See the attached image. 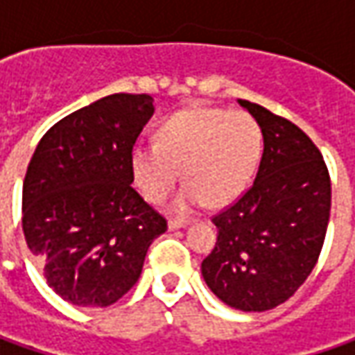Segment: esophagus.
Returning a JSON list of instances; mask_svg holds the SVG:
<instances>
[{
    "mask_svg": "<svg viewBox=\"0 0 355 355\" xmlns=\"http://www.w3.org/2000/svg\"><path fill=\"white\" fill-rule=\"evenodd\" d=\"M189 223H191L189 219H170L168 227H170V231H173V229H182V227L189 225Z\"/></svg>",
    "mask_w": 355,
    "mask_h": 355,
    "instance_id": "34e87169",
    "label": "esophagus"
}]
</instances>
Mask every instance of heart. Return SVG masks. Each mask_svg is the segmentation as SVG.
Listing matches in <instances>:
<instances>
[{
  "label": "heart",
  "instance_id": "obj_1",
  "mask_svg": "<svg viewBox=\"0 0 355 355\" xmlns=\"http://www.w3.org/2000/svg\"><path fill=\"white\" fill-rule=\"evenodd\" d=\"M263 154V128L245 110L191 106L156 130V144L132 148L130 168L142 196L162 201L182 175L187 182L175 209L187 211L209 199L223 205L245 189Z\"/></svg>",
  "mask_w": 355,
  "mask_h": 355
}]
</instances>
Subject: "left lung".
<instances>
[{"mask_svg": "<svg viewBox=\"0 0 355 355\" xmlns=\"http://www.w3.org/2000/svg\"><path fill=\"white\" fill-rule=\"evenodd\" d=\"M239 104L261 124L265 150L251 187L213 217L217 243L201 275L227 306L265 312L286 302L318 263L332 185L320 150L296 124Z\"/></svg>", "mask_w": 355, "mask_h": 355, "instance_id": "obj_1", "label": "left lung"}]
</instances>
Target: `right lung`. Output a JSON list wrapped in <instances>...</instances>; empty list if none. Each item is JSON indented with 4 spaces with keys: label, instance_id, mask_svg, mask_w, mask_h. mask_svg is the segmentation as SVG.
<instances>
[{
    "label": "right lung",
    "instance_id": "obj_1",
    "mask_svg": "<svg viewBox=\"0 0 355 355\" xmlns=\"http://www.w3.org/2000/svg\"><path fill=\"white\" fill-rule=\"evenodd\" d=\"M152 101L118 92L76 110L45 132L27 166L23 235L49 286L71 304L120 300L168 229L132 187L130 154Z\"/></svg>",
    "mask_w": 355,
    "mask_h": 355
}]
</instances>
